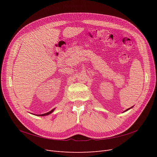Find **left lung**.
Listing matches in <instances>:
<instances>
[{
    "mask_svg": "<svg viewBox=\"0 0 157 157\" xmlns=\"http://www.w3.org/2000/svg\"><path fill=\"white\" fill-rule=\"evenodd\" d=\"M131 109V107H130V108H129V109H126V110L125 111H128V110H129V109Z\"/></svg>",
    "mask_w": 157,
    "mask_h": 157,
    "instance_id": "left-lung-1",
    "label": "left lung"
}]
</instances>
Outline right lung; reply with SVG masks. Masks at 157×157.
Segmentation results:
<instances>
[{"label":"right lung","mask_w":157,"mask_h":157,"mask_svg":"<svg viewBox=\"0 0 157 157\" xmlns=\"http://www.w3.org/2000/svg\"><path fill=\"white\" fill-rule=\"evenodd\" d=\"M54 109H52V110H51L50 111H49V112H48V113H44V114H42V115H39V116H46V115H50V113H52V112L54 111Z\"/></svg>","instance_id":"obj_1"}]
</instances>
